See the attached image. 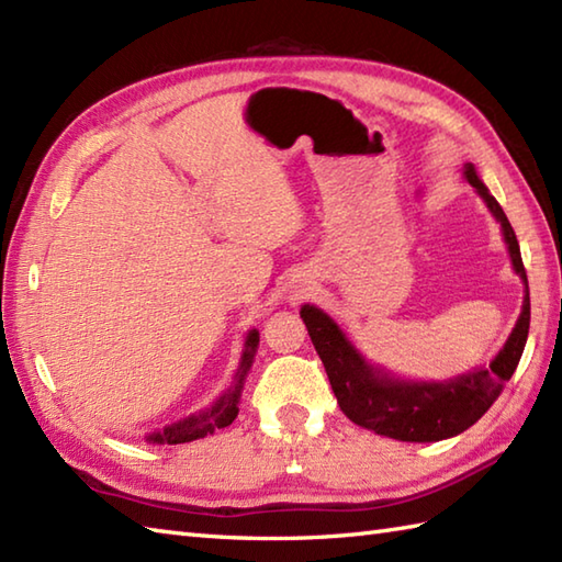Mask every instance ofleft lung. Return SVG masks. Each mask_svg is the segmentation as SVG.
<instances>
[{"label": "left lung", "mask_w": 562, "mask_h": 562, "mask_svg": "<svg viewBox=\"0 0 562 562\" xmlns=\"http://www.w3.org/2000/svg\"><path fill=\"white\" fill-rule=\"evenodd\" d=\"M463 176L503 226L512 266H515L517 274L524 280V288H527L517 326L509 333L505 348L497 352L491 367L473 369V372L449 381L393 379L384 369L369 364L328 314L312 304H304L300 312L321 362L326 367L340 411L355 425L398 441H439L457 437L473 423H479L503 393L512 374H515L529 336V282L521 262L517 234L512 229L499 202L475 173L473 164L463 166Z\"/></svg>", "instance_id": "1"}]
</instances>
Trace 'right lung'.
I'll return each instance as SVG.
<instances>
[{"mask_svg": "<svg viewBox=\"0 0 562 562\" xmlns=\"http://www.w3.org/2000/svg\"><path fill=\"white\" fill-rule=\"evenodd\" d=\"M258 340H260V336L254 328L246 336L241 364H238V372L234 376V386L226 393H222V396L212 403V408L202 411L198 415H190V417H186V420H178L169 427L159 429V432H151L147 437V441H151V445H183V441L200 439L205 435H212L214 429L232 425L234 417L238 415V398H241V389H244V379L248 374V369H250V364H254Z\"/></svg>", "mask_w": 562, "mask_h": 562, "instance_id": "right-lung-1", "label": "right lung"}]
</instances>
